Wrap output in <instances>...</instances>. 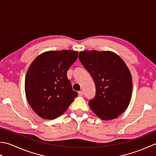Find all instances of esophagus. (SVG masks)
Returning a JSON list of instances; mask_svg holds the SVG:
<instances>
[{
	"label": "esophagus",
	"instance_id": "obj_1",
	"mask_svg": "<svg viewBox=\"0 0 156 156\" xmlns=\"http://www.w3.org/2000/svg\"><path fill=\"white\" fill-rule=\"evenodd\" d=\"M78 95L80 96V97H81V96H83V95H84V92L82 91V90L79 91V92H78Z\"/></svg>",
	"mask_w": 156,
	"mask_h": 156
}]
</instances>
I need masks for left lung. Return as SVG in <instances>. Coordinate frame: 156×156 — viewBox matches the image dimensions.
I'll list each match as a JSON object with an SVG mask.
<instances>
[{"mask_svg": "<svg viewBox=\"0 0 156 156\" xmlns=\"http://www.w3.org/2000/svg\"><path fill=\"white\" fill-rule=\"evenodd\" d=\"M79 59L95 84L96 95L88 103L92 111L105 121L118 117L131 99L132 78L127 65L111 51H82Z\"/></svg>", "mask_w": 156, "mask_h": 156, "instance_id": "1", "label": "left lung"}]
</instances>
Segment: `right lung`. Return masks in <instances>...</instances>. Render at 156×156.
<instances>
[{
  "label": "right lung",
  "mask_w": 156,
  "mask_h": 156,
  "mask_svg": "<svg viewBox=\"0 0 156 156\" xmlns=\"http://www.w3.org/2000/svg\"><path fill=\"white\" fill-rule=\"evenodd\" d=\"M78 51H48L32 62L25 77L29 105L39 117L54 119L62 115L77 97L67 71L78 58Z\"/></svg>",
  "instance_id": "1"
}]
</instances>
